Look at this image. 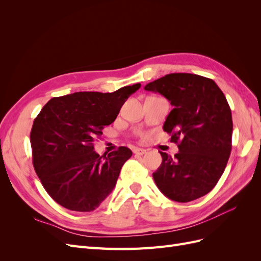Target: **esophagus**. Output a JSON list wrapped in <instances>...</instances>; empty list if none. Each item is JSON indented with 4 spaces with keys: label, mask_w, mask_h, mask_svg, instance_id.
Segmentation results:
<instances>
[{
    "label": "esophagus",
    "mask_w": 261,
    "mask_h": 261,
    "mask_svg": "<svg viewBox=\"0 0 261 261\" xmlns=\"http://www.w3.org/2000/svg\"><path fill=\"white\" fill-rule=\"evenodd\" d=\"M133 152L137 154V155H143L146 153V150L143 149V148H134L133 149Z\"/></svg>",
    "instance_id": "esophagus-1"
}]
</instances>
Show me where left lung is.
I'll list each match as a JSON object with an SVG mask.
<instances>
[{
	"label": "left lung",
	"mask_w": 261,
	"mask_h": 261,
	"mask_svg": "<svg viewBox=\"0 0 261 261\" xmlns=\"http://www.w3.org/2000/svg\"><path fill=\"white\" fill-rule=\"evenodd\" d=\"M145 90L159 92L174 107L163 130L178 153L160 152L162 163L152 174L158 188L177 202L200 198L217 185L231 153L233 122L224 93L210 78L187 73L165 75Z\"/></svg>",
	"instance_id": "1"
}]
</instances>
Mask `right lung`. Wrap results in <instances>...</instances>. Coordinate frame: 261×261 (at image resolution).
Returning a JSON list of instances; mask_svg holds the SVG:
<instances>
[{"instance_id":"right-lung-1","label":"right lung","mask_w":261,"mask_h":261,"mask_svg":"<svg viewBox=\"0 0 261 261\" xmlns=\"http://www.w3.org/2000/svg\"><path fill=\"white\" fill-rule=\"evenodd\" d=\"M139 88L140 84H135L114 92L55 97L35 118L30 133L34 168L46 193L62 207L90 212L113 191L132 150L120 147L100 156L93 140Z\"/></svg>"}]
</instances>
